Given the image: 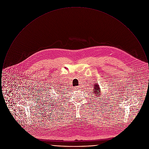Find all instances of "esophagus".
<instances>
[{
  "mask_svg": "<svg viewBox=\"0 0 149 149\" xmlns=\"http://www.w3.org/2000/svg\"><path fill=\"white\" fill-rule=\"evenodd\" d=\"M79 89V86H76L74 87V89Z\"/></svg>",
  "mask_w": 149,
  "mask_h": 149,
  "instance_id": "esophagus-1",
  "label": "esophagus"
}]
</instances>
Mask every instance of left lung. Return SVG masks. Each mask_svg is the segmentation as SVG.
<instances>
[{
	"label": "left lung",
	"instance_id": "left-lung-1",
	"mask_svg": "<svg viewBox=\"0 0 149 149\" xmlns=\"http://www.w3.org/2000/svg\"><path fill=\"white\" fill-rule=\"evenodd\" d=\"M94 89H93V94H95V95H100V88H99V86L97 83L96 84H94ZM98 99H99V98H98Z\"/></svg>",
	"mask_w": 149,
	"mask_h": 149
}]
</instances>
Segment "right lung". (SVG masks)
Masks as SVG:
<instances>
[{
    "label": "right lung",
    "mask_w": 149,
    "mask_h": 149,
    "mask_svg": "<svg viewBox=\"0 0 149 149\" xmlns=\"http://www.w3.org/2000/svg\"><path fill=\"white\" fill-rule=\"evenodd\" d=\"M59 92H60L61 93H62V92H60V91H59Z\"/></svg>",
    "instance_id": "right-lung-1"
}]
</instances>
